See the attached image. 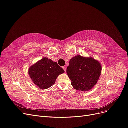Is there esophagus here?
Listing matches in <instances>:
<instances>
[{
    "mask_svg": "<svg viewBox=\"0 0 128 128\" xmlns=\"http://www.w3.org/2000/svg\"><path fill=\"white\" fill-rule=\"evenodd\" d=\"M63 70H64L65 72H66V67H65V66H63Z\"/></svg>",
    "mask_w": 128,
    "mask_h": 128,
    "instance_id": "obj_1",
    "label": "esophagus"
}]
</instances>
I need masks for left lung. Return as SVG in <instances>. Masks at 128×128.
<instances>
[{"mask_svg": "<svg viewBox=\"0 0 128 128\" xmlns=\"http://www.w3.org/2000/svg\"><path fill=\"white\" fill-rule=\"evenodd\" d=\"M69 64L66 73L74 88L79 91H88L96 84L102 70L99 62L92 57L77 55L70 60Z\"/></svg>", "mask_w": 128, "mask_h": 128, "instance_id": "1", "label": "left lung"}]
</instances>
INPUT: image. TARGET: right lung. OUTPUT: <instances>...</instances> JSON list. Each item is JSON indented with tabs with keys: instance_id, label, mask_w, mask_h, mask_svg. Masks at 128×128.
Returning a JSON list of instances; mask_svg holds the SVG:
<instances>
[{
	"instance_id": "obj_1",
	"label": "right lung",
	"mask_w": 128,
	"mask_h": 128,
	"mask_svg": "<svg viewBox=\"0 0 128 128\" xmlns=\"http://www.w3.org/2000/svg\"><path fill=\"white\" fill-rule=\"evenodd\" d=\"M64 70L56 62L47 57L40 60L28 69L29 74L34 84L39 88L47 89L55 84L57 76Z\"/></svg>"
}]
</instances>
